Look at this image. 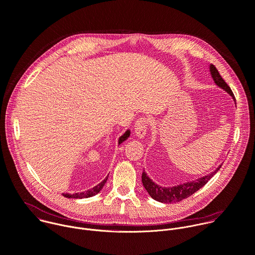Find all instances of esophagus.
<instances>
[{
    "instance_id": "esophagus-1",
    "label": "esophagus",
    "mask_w": 255,
    "mask_h": 255,
    "mask_svg": "<svg viewBox=\"0 0 255 255\" xmlns=\"http://www.w3.org/2000/svg\"><path fill=\"white\" fill-rule=\"evenodd\" d=\"M147 119L146 118H140L136 121L135 125H134V129H135V135L142 139L144 138L145 134H146V130H147Z\"/></svg>"
}]
</instances>
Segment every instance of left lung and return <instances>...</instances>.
<instances>
[{
  "instance_id": "8db88e82",
  "label": "left lung",
  "mask_w": 255,
  "mask_h": 255,
  "mask_svg": "<svg viewBox=\"0 0 255 255\" xmlns=\"http://www.w3.org/2000/svg\"><path fill=\"white\" fill-rule=\"evenodd\" d=\"M209 70H210V74H211L215 84L217 85L218 87H220L221 89L226 91L233 98V100L235 102V97H234L230 87L226 84V82L222 79V77L220 76L216 67L211 64L210 67H209ZM220 167H221V165H219L216 168V170H214L213 172H211L208 175H205L203 177H200L197 180L186 182V183L179 184V185L172 186V187H163V186L157 185L143 171V173H142V183H143V186L145 187V189L147 190V192L149 193V195L154 200L162 202V203H175V202H179V201L191 196L193 193H195L201 187H203L217 173V171L219 170Z\"/></svg>"
}]
</instances>
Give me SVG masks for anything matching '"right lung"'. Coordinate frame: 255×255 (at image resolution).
I'll list each match as a JSON object with an SVG mask.
<instances>
[{
    "instance_id": "add662e5",
    "label": "right lung",
    "mask_w": 255,
    "mask_h": 255,
    "mask_svg": "<svg viewBox=\"0 0 255 255\" xmlns=\"http://www.w3.org/2000/svg\"><path fill=\"white\" fill-rule=\"evenodd\" d=\"M130 136V130H127L120 138H119V144H121L122 142H124L128 137ZM108 179V176L102 181L100 182L98 185H96L95 187L87 190V191H84V192H81V193H74V194H71V193H63V196L67 197V198H88V197H92L94 195H96L97 193H99L101 191V189L103 188V186L105 185L106 181Z\"/></svg>"
}]
</instances>
